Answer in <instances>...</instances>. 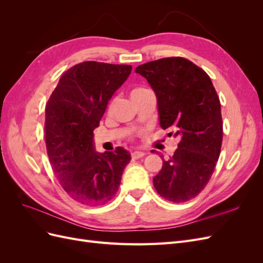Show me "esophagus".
Here are the masks:
<instances>
[{"label":"esophagus","mask_w":263,"mask_h":263,"mask_svg":"<svg viewBox=\"0 0 263 263\" xmlns=\"http://www.w3.org/2000/svg\"><path fill=\"white\" fill-rule=\"evenodd\" d=\"M146 154L142 153V151H134V153H132V158L133 159H139V158H142Z\"/></svg>","instance_id":"1"}]
</instances>
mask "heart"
I'll return each mask as SVG.
<instances>
[{"mask_svg":"<svg viewBox=\"0 0 263 263\" xmlns=\"http://www.w3.org/2000/svg\"><path fill=\"white\" fill-rule=\"evenodd\" d=\"M146 91H148V90L145 89V87H135V89H133L132 92H130V98L135 99L136 97H138V95L142 94V93L146 92Z\"/></svg>","mask_w":263,"mask_h":263,"instance_id":"heart-1","label":"heart"}]
</instances>
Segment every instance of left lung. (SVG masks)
Listing matches in <instances>:
<instances>
[{
  "instance_id": "8db88e82",
  "label": "left lung",
  "mask_w": 263,
  "mask_h": 263,
  "mask_svg": "<svg viewBox=\"0 0 263 263\" xmlns=\"http://www.w3.org/2000/svg\"><path fill=\"white\" fill-rule=\"evenodd\" d=\"M156 93L160 126L176 130L178 149L154 178L159 195L173 203L198 195L214 172L222 141L219 98L209 74L182 57L138 66ZM169 133L168 136H171ZM154 153V150H153Z\"/></svg>"
}]
</instances>
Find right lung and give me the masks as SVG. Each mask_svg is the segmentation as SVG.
I'll use <instances>...</instances> for the list:
<instances>
[{
	"instance_id": "1",
	"label": "right lung",
	"mask_w": 263,
	"mask_h": 263,
	"mask_svg": "<svg viewBox=\"0 0 263 263\" xmlns=\"http://www.w3.org/2000/svg\"><path fill=\"white\" fill-rule=\"evenodd\" d=\"M132 72L129 65L84 61L67 70L46 105L47 154L60 185L74 201L99 206L115 196L130 154H99L93 130L108 101Z\"/></svg>"
}]
</instances>
